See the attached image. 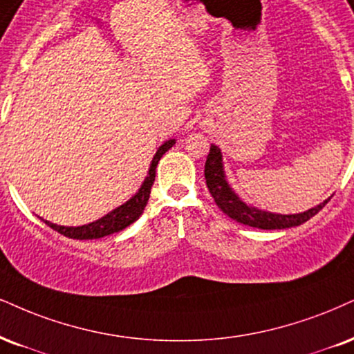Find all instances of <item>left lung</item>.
<instances>
[{"instance_id":"obj_1","label":"left lung","mask_w":354,"mask_h":354,"mask_svg":"<svg viewBox=\"0 0 354 354\" xmlns=\"http://www.w3.org/2000/svg\"><path fill=\"white\" fill-rule=\"evenodd\" d=\"M205 180H207V187L210 190L213 200H215L218 208H221L225 215L236 220L238 223L261 230H286L292 228V226L302 225L307 220H310L312 216H315L330 200L326 198L325 202L310 208V210L292 213V215L272 213L248 205L238 197L236 192L231 189L225 174L223 154H221V149L215 144L210 146V154H208L207 162H205Z\"/></svg>"}]
</instances>
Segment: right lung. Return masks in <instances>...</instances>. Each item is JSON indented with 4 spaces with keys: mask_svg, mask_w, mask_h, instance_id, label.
Here are the masks:
<instances>
[{
    "mask_svg": "<svg viewBox=\"0 0 354 354\" xmlns=\"http://www.w3.org/2000/svg\"><path fill=\"white\" fill-rule=\"evenodd\" d=\"M174 144H176V139H169V141H165L162 144V146H159V149H157V152L151 160L147 176L144 178V182L138 189L136 194H134L128 202H124L123 205H120V207L115 208V210L106 213V215L100 218V220L91 221L88 225H82V226H60V225L50 223V221L44 220V218H41V220L47 226H50L52 230L59 231V233L64 234V236L73 238V239H97V238L108 236V234L118 233V231L124 230L126 226L134 223V221L142 215L144 208H146L147 205V200H149L151 187L154 184L157 164H159L160 157H162L165 152L174 146Z\"/></svg>",
    "mask_w": 354,
    "mask_h": 354,
    "instance_id": "right-lung-1",
    "label": "right lung"
}]
</instances>
